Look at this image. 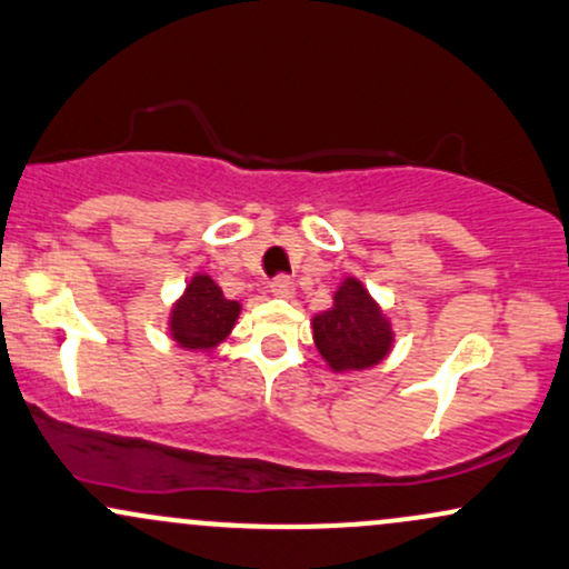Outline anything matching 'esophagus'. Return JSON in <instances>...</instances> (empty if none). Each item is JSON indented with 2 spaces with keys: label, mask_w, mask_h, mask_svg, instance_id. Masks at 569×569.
<instances>
[{
  "label": "esophagus",
  "mask_w": 569,
  "mask_h": 569,
  "mask_svg": "<svg viewBox=\"0 0 569 569\" xmlns=\"http://www.w3.org/2000/svg\"><path fill=\"white\" fill-rule=\"evenodd\" d=\"M270 293H272V297H278V299H289L291 293H293V283H291L289 278L278 276V278L270 283Z\"/></svg>",
  "instance_id": "obj_1"
}]
</instances>
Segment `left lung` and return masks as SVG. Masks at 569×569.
<instances>
[{
	"label": "left lung",
	"instance_id": "1",
	"mask_svg": "<svg viewBox=\"0 0 569 569\" xmlns=\"http://www.w3.org/2000/svg\"><path fill=\"white\" fill-rule=\"evenodd\" d=\"M312 342L335 375L367 371L382 363L396 345V329L361 278L345 276L335 305L310 318Z\"/></svg>",
	"mask_w": 569,
	"mask_h": 569
}]
</instances>
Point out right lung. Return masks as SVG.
Instances as JSON below:
<instances>
[{"instance_id":"1","label":"right lung","mask_w":569,"mask_h":569,"mask_svg":"<svg viewBox=\"0 0 569 569\" xmlns=\"http://www.w3.org/2000/svg\"><path fill=\"white\" fill-rule=\"evenodd\" d=\"M243 305L227 299L208 272H194L168 310L173 345L189 352H213L232 335Z\"/></svg>"}]
</instances>
